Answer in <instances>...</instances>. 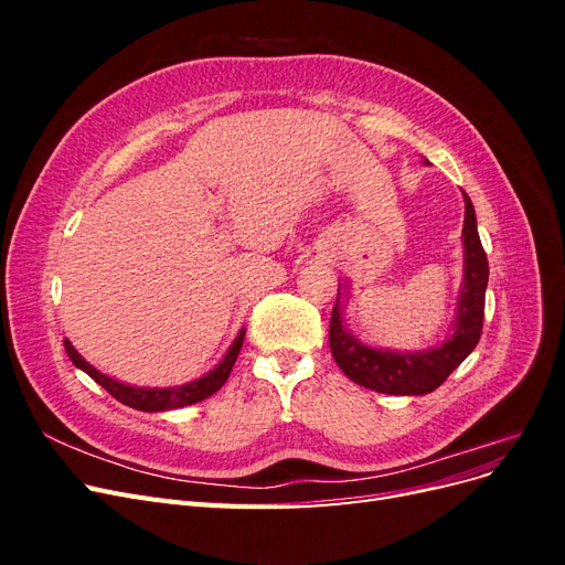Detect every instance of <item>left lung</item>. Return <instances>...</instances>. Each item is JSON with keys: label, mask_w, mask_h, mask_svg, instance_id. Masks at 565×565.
Instances as JSON below:
<instances>
[{"label": "left lung", "mask_w": 565, "mask_h": 565, "mask_svg": "<svg viewBox=\"0 0 565 565\" xmlns=\"http://www.w3.org/2000/svg\"><path fill=\"white\" fill-rule=\"evenodd\" d=\"M465 278L457 299L452 328L440 344L424 351H386L372 349L351 334L344 316V303L337 292L330 318V351L341 372L365 388L391 393V396H424L436 391L450 377V372L476 349L483 332L488 256L476 228V212L465 193Z\"/></svg>", "instance_id": "8db88e82"}]
</instances>
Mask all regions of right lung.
Masks as SVG:
<instances>
[{
  "mask_svg": "<svg viewBox=\"0 0 565 565\" xmlns=\"http://www.w3.org/2000/svg\"><path fill=\"white\" fill-rule=\"evenodd\" d=\"M243 339H245V330H241L237 339L231 344L228 353L224 355V361H221L212 372L204 374V377L195 380V382H188L181 386H139V384H129L113 377L108 372H100L96 370L89 361H84V358L75 351V347L71 341H63L67 358H71L73 365L84 370L89 374V377L104 386L113 398H117L119 403H125L134 409H143V413H162V409H174V407H185V405H193L200 403L204 398H210L212 393H216L221 386L226 384L228 374L237 361V353L243 349Z\"/></svg>",
  "mask_w": 565,
  "mask_h": 565,
  "instance_id": "1",
  "label": "right lung"
}]
</instances>
